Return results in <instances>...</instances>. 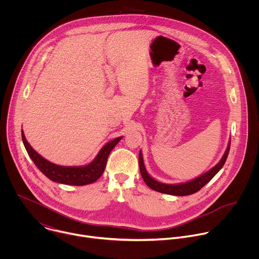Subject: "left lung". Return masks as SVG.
<instances>
[{
  "label": "left lung",
  "instance_id": "left-lung-1",
  "mask_svg": "<svg viewBox=\"0 0 259 259\" xmlns=\"http://www.w3.org/2000/svg\"><path fill=\"white\" fill-rule=\"evenodd\" d=\"M230 147H231V141L228 144V149H227L224 157L221 158V160L212 169H210L209 171L202 174L201 176H199L191 181H188V182L177 183V184H167V183H163V182H160V181L154 179L149 173H147V171L145 169L141 151L139 152V159H138L140 173H141V176H142L144 182L146 183V186L156 192L167 194V195H172V196H189V195L195 194L198 191H200L205 186V184H207L217 174V172L224 167V165L228 159L229 153H230Z\"/></svg>",
  "mask_w": 259,
  "mask_h": 259
}]
</instances>
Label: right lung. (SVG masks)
<instances>
[{
	"label": "right lung",
	"instance_id": "obj_1",
	"mask_svg": "<svg viewBox=\"0 0 259 259\" xmlns=\"http://www.w3.org/2000/svg\"><path fill=\"white\" fill-rule=\"evenodd\" d=\"M21 137L29 158L32 160L34 165L40 169V171L50 180L58 183L68 184V186H85V184H90L96 181L104 171L109 153L113 151L114 147L123 138L121 136L104 144L95 159L88 165L75 167L60 166L47 161L30 146L24 136L23 130H21Z\"/></svg>",
	"mask_w": 259,
	"mask_h": 259
}]
</instances>
